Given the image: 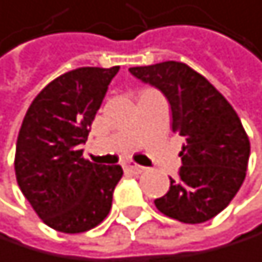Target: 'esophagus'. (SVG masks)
<instances>
[{
	"instance_id": "obj_1",
	"label": "esophagus",
	"mask_w": 262,
	"mask_h": 262,
	"mask_svg": "<svg viewBox=\"0 0 262 262\" xmlns=\"http://www.w3.org/2000/svg\"><path fill=\"white\" fill-rule=\"evenodd\" d=\"M124 168H125L127 171H130V173H134V174H141L143 171H146V168H144V166L137 165V163H132V162L125 163V165H124Z\"/></svg>"
}]
</instances>
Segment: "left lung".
I'll use <instances>...</instances> for the list:
<instances>
[{
    "label": "left lung",
    "mask_w": 262,
    "mask_h": 262,
    "mask_svg": "<svg viewBox=\"0 0 262 262\" xmlns=\"http://www.w3.org/2000/svg\"><path fill=\"white\" fill-rule=\"evenodd\" d=\"M154 86L171 106L173 132L184 137L182 166L169 190L157 198L162 214L184 223L214 219L231 203L245 179L250 141L228 100L203 75L178 61L130 67Z\"/></svg>",
    "instance_id": "1"
}]
</instances>
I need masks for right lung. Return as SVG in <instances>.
<instances>
[{
	"mask_svg": "<svg viewBox=\"0 0 262 262\" xmlns=\"http://www.w3.org/2000/svg\"><path fill=\"white\" fill-rule=\"evenodd\" d=\"M118 70L80 67L58 77L29 105L18 132V187L43 223L61 233H84L112 209L122 168L84 160L81 144Z\"/></svg>",
	"mask_w": 262,
	"mask_h": 262,
	"instance_id": "1",
	"label": "right lung"
}]
</instances>
